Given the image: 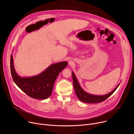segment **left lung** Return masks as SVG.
<instances>
[{
	"mask_svg": "<svg viewBox=\"0 0 134 134\" xmlns=\"http://www.w3.org/2000/svg\"><path fill=\"white\" fill-rule=\"evenodd\" d=\"M72 76L74 90L76 95H77V97L80 101L87 103H100L105 100L114 92V91L117 90L120 85L119 83L115 88L107 94L103 95H97L88 93L83 90V89L80 86L77 79L76 77V76L73 71H72Z\"/></svg>",
	"mask_w": 134,
	"mask_h": 134,
	"instance_id": "1",
	"label": "left lung"
}]
</instances>
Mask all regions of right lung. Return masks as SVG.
I'll return each instance as SVG.
<instances>
[{
  "mask_svg": "<svg viewBox=\"0 0 134 134\" xmlns=\"http://www.w3.org/2000/svg\"><path fill=\"white\" fill-rule=\"evenodd\" d=\"M67 65V62L53 64L36 76L23 77L14 68L12 54L10 57V71L14 82L29 97L36 99H46L50 97L57 76Z\"/></svg>",
  "mask_w": 134,
  "mask_h": 134,
  "instance_id": "obj_1",
  "label": "right lung"
}]
</instances>
